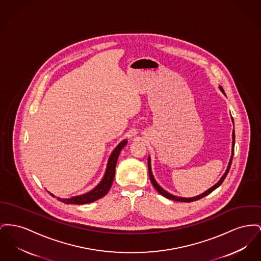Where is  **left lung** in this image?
Masks as SVG:
<instances>
[{
	"label": "left lung",
	"instance_id": "obj_1",
	"mask_svg": "<svg viewBox=\"0 0 261 261\" xmlns=\"http://www.w3.org/2000/svg\"><path fill=\"white\" fill-rule=\"evenodd\" d=\"M220 90L222 91V92L224 93V94H226L225 92H224V90H223V88L222 87H220ZM231 121L233 122V119H232V117H231ZM233 149H234V130L232 131V148H231V156H230V162H229V165H228V168H227V170H226V172L224 173V175L221 177V179L217 182V184L213 185L211 188H209L208 190H206L204 193H202V194H200L198 196H195V197H192V198H182V197H178V196H174V195H172V194H170L169 192H167L165 189H163L158 182L154 180V178H153V173H152V169H151V159H150V156L148 158V168H149V175H150V179H151V182L153 184V187L155 188V190L161 194V195H163V196H165L166 198H168V199L173 200V201H180V202H192V201H196V200L201 199V198H203V197H205L206 195H208V194H210L212 191H214L215 189L217 188V187H219L222 182L224 181V179L226 178V176H227V174H228V172H229V170H230V165H231V161H232V155H233Z\"/></svg>",
	"mask_w": 261,
	"mask_h": 261
}]
</instances>
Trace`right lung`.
Returning <instances> with one entry per match:
<instances>
[{
	"mask_svg": "<svg viewBox=\"0 0 261 261\" xmlns=\"http://www.w3.org/2000/svg\"><path fill=\"white\" fill-rule=\"evenodd\" d=\"M127 144V140L122 141L115 149L114 151L111 153L109 160H108V167L106 173L103 175V178L101 179V181L97 184L92 190L88 193H85L83 195H77L74 196L71 198H59L57 197V199L60 200L65 204H87V203H91L95 200L99 199L101 197H103L108 192V190L110 189L112 182H113V178H114V174H115V167H116V163L119 156V153L121 152L124 146H126ZM50 193V192H49ZM51 196L55 197V195H53L52 193H50Z\"/></svg>",
	"mask_w": 261,
	"mask_h": 261,
	"instance_id": "right-lung-1",
	"label": "right lung"
}]
</instances>
